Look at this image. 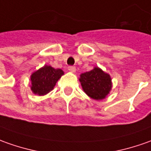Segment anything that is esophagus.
I'll return each instance as SVG.
<instances>
[{"mask_svg": "<svg viewBox=\"0 0 151 151\" xmlns=\"http://www.w3.org/2000/svg\"><path fill=\"white\" fill-rule=\"evenodd\" d=\"M68 69L70 72H72V73H75L76 72V68L74 66H68Z\"/></svg>", "mask_w": 151, "mask_h": 151, "instance_id": "obj_1", "label": "esophagus"}]
</instances>
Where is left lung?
Returning <instances> with one entry per match:
<instances>
[{
	"label": "left lung",
	"instance_id": "obj_1",
	"mask_svg": "<svg viewBox=\"0 0 151 151\" xmlns=\"http://www.w3.org/2000/svg\"><path fill=\"white\" fill-rule=\"evenodd\" d=\"M79 81L85 93L95 100L104 99L111 89L110 75L98 67L82 73Z\"/></svg>",
	"mask_w": 151,
	"mask_h": 151
}]
</instances>
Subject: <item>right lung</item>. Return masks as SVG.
Here are the masks:
<instances>
[{"mask_svg":"<svg viewBox=\"0 0 151 151\" xmlns=\"http://www.w3.org/2000/svg\"><path fill=\"white\" fill-rule=\"evenodd\" d=\"M62 75H63L62 69L45 65L31 74L30 88L35 94L44 96L54 89L55 84Z\"/></svg>","mask_w":151,"mask_h":151,"instance_id":"1","label":"right lung"}]
</instances>
